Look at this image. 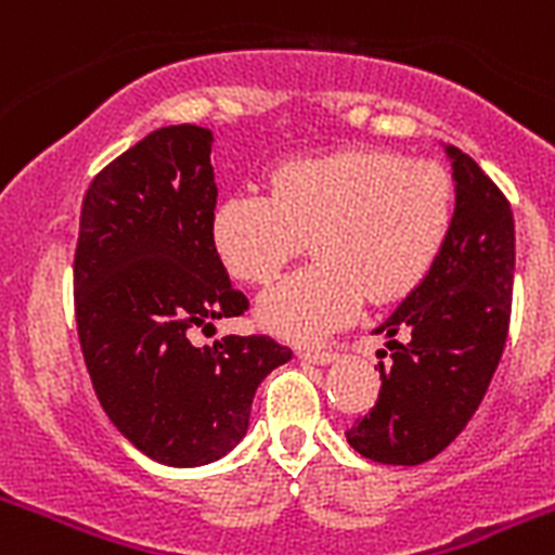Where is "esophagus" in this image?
<instances>
[{
  "instance_id": "34e87169",
  "label": "esophagus",
  "mask_w": 555,
  "mask_h": 555,
  "mask_svg": "<svg viewBox=\"0 0 555 555\" xmlns=\"http://www.w3.org/2000/svg\"><path fill=\"white\" fill-rule=\"evenodd\" d=\"M297 356H300L302 361H308V364H320V366H325V364H331V361H336V352H333V350H306V347H302V350L297 352Z\"/></svg>"
}]
</instances>
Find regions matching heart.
Masks as SVG:
<instances>
[{"instance_id": "1", "label": "heart", "mask_w": 555, "mask_h": 555, "mask_svg": "<svg viewBox=\"0 0 555 555\" xmlns=\"http://www.w3.org/2000/svg\"><path fill=\"white\" fill-rule=\"evenodd\" d=\"M269 185L272 194H228L210 217V238L244 283L274 281L311 238L317 263L258 300V322L300 345L350 325L364 297L384 306L414 292L453 222L448 169L386 150L286 160Z\"/></svg>"}]
</instances>
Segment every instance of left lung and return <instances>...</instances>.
Wrapping results in <instances>:
<instances>
[{
	"label": "left lung",
	"mask_w": 555,
	"mask_h": 555,
	"mask_svg": "<svg viewBox=\"0 0 555 555\" xmlns=\"http://www.w3.org/2000/svg\"><path fill=\"white\" fill-rule=\"evenodd\" d=\"M455 210L423 283L375 333L389 341L375 409L347 442L377 464L414 467L467 428L500 364L512 320L514 217L503 191L469 155L448 146ZM386 356V350H380Z\"/></svg>",
	"instance_id": "1"
}]
</instances>
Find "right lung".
<instances>
[{
    "instance_id": "add662e5",
    "label": "right lung",
    "mask_w": 555,
    "mask_h": 555,
    "mask_svg": "<svg viewBox=\"0 0 555 555\" xmlns=\"http://www.w3.org/2000/svg\"><path fill=\"white\" fill-rule=\"evenodd\" d=\"M214 132H150L91 180L75 249L82 358L111 423L150 459L199 467L242 442L258 384L292 350L269 336L191 345V327L242 317L210 217Z\"/></svg>"
}]
</instances>
